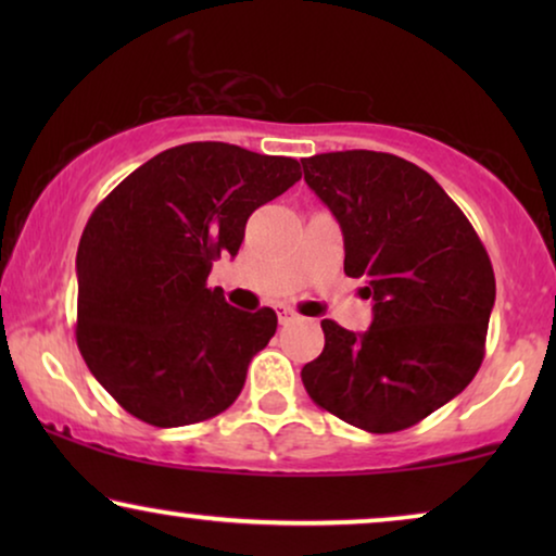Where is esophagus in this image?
<instances>
[{
    "instance_id": "esophagus-1",
    "label": "esophagus",
    "mask_w": 556,
    "mask_h": 556,
    "mask_svg": "<svg viewBox=\"0 0 556 556\" xmlns=\"http://www.w3.org/2000/svg\"><path fill=\"white\" fill-rule=\"evenodd\" d=\"M295 316H299V314H295L293 308H288V306H278V321H280V324H291Z\"/></svg>"
}]
</instances>
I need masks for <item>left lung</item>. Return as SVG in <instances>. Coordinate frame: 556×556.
<instances>
[{
    "label": "left lung",
    "instance_id": "left-lung-1",
    "mask_svg": "<svg viewBox=\"0 0 556 556\" xmlns=\"http://www.w3.org/2000/svg\"><path fill=\"white\" fill-rule=\"evenodd\" d=\"M303 179L344 235V273L364 278L371 326L324 318V352L301 369L308 397L354 428L397 432L476 377L496 278L481 238L428 172L382 151L303 159Z\"/></svg>",
    "mask_w": 556,
    "mask_h": 556
}]
</instances>
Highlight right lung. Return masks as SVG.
Masks as SVG:
<instances>
[{
  "label": "right lung",
  "mask_w": 556,
  "mask_h": 556,
  "mask_svg": "<svg viewBox=\"0 0 556 556\" xmlns=\"http://www.w3.org/2000/svg\"><path fill=\"white\" fill-rule=\"evenodd\" d=\"M299 179L295 159L194 141L149 159L93 210L75 257V339L126 413L179 428L238 400L278 316L230 306L207 276L238 255L248 217Z\"/></svg>",
  "instance_id": "add662e5"
}]
</instances>
